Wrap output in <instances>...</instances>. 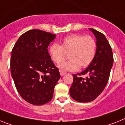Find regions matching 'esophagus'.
Returning <instances> with one entry per match:
<instances>
[{
    "label": "esophagus",
    "mask_w": 125,
    "mask_h": 125,
    "mask_svg": "<svg viewBox=\"0 0 125 125\" xmlns=\"http://www.w3.org/2000/svg\"><path fill=\"white\" fill-rule=\"evenodd\" d=\"M60 74L61 76H63V75H64L65 74H66V72H63V71H62V70H60Z\"/></svg>",
    "instance_id": "esophagus-1"
}]
</instances>
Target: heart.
<instances>
[{
	"label": "heart",
	"instance_id": "1",
	"mask_svg": "<svg viewBox=\"0 0 125 125\" xmlns=\"http://www.w3.org/2000/svg\"><path fill=\"white\" fill-rule=\"evenodd\" d=\"M96 52V42L90 36L73 34L64 38L61 45L53 43L49 52L55 63L60 64L68 54L70 60L59 64L60 69L74 72L79 68H85L93 62Z\"/></svg>",
	"mask_w": 125,
	"mask_h": 125
}]
</instances>
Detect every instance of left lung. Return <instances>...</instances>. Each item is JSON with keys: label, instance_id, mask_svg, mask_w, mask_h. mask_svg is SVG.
<instances>
[{"label": "left lung", "instance_id": "1", "mask_svg": "<svg viewBox=\"0 0 125 125\" xmlns=\"http://www.w3.org/2000/svg\"><path fill=\"white\" fill-rule=\"evenodd\" d=\"M96 39V52L93 62L85 70L73 74V82L70 89V96L79 102L95 100L107 85L113 64L112 48L104 34L89 29ZM86 74L85 78L80 77Z\"/></svg>", "mask_w": 125, "mask_h": 125}]
</instances>
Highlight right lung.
<instances>
[{"mask_svg": "<svg viewBox=\"0 0 125 125\" xmlns=\"http://www.w3.org/2000/svg\"><path fill=\"white\" fill-rule=\"evenodd\" d=\"M55 34L39 29L23 33L11 52V76L21 98L31 104L42 105L53 97L61 77L48 46Z\"/></svg>", "mask_w": 125, "mask_h": 125, "instance_id": "1", "label": "right lung"}]
</instances>
